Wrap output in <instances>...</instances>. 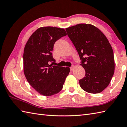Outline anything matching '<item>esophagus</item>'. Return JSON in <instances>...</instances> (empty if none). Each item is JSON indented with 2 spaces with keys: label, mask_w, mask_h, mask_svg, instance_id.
<instances>
[{
  "label": "esophagus",
  "mask_w": 127,
  "mask_h": 127,
  "mask_svg": "<svg viewBox=\"0 0 127 127\" xmlns=\"http://www.w3.org/2000/svg\"><path fill=\"white\" fill-rule=\"evenodd\" d=\"M74 66H71V67H70V69H71V71H73V69H74Z\"/></svg>",
  "instance_id": "esophagus-1"
}]
</instances>
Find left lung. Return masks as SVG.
<instances>
[{
    "instance_id": "1",
    "label": "left lung",
    "mask_w": 127,
    "mask_h": 127,
    "mask_svg": "<svg viewBox=\"0 0 127 127\" xmlns=\"http://www.w3.org/2000/svg\"><path fill=\"white\" fill-rule=\"evenodd\" d=\"M81 60L85 76L79 80L84 91L98 94L110 83L115 70L114 52L105 35L94 25L81 23L66 29Z\"/></svg>"
}]
</instances>
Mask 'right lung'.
<instances>
[{"label": "right lung", "mask_w": 127, "mask_h": 127, "mask_svg": "<svg viewBox=\"0 0 127 127\" xmlns=\"http://www.w3.org/2000/svg\"><path fill=\"white\" fill-rule=\"evenodd\" d=\"M67 35L63 28H39L25 44L23 53V71L27 81L39 94L50 96L62 90L69 67L52 66V51L55 42Z\"/></svg>", "instance_id": "1"}]
</instances>
